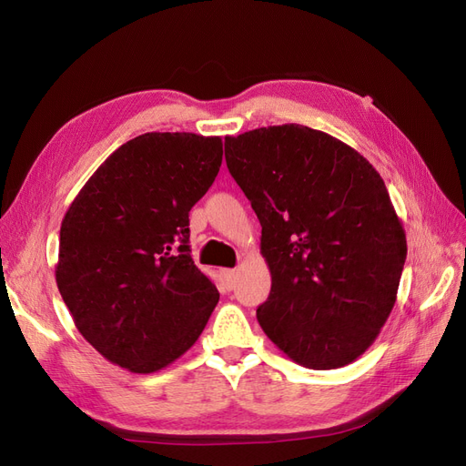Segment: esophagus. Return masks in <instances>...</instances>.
Here are the masks:
<instances>
[{
    "mask_svg": "<svg viewBox=\"0 0 466 466\" xmlns=\"http://www.w3.org/2000/svg\"><path fill=\"white\" fill-rule=\"evenodd\" d=\"M221 278H223V284L228 286V289L235 288V284H237V272L235 270H223Z\"/></svg>",
    "mask_w": 466,
    "mask_h": 466,
    "instance_id": "esophagus-1",
    "label": "esophagus"
}]
</instances>
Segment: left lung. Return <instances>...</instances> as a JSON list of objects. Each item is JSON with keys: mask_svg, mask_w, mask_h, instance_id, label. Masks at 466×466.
<instances>
[{"mask_svg": "<svg viewBox=\"0 0 466 466\" xmlns=\"http://www.w3.org/2000/svg\"><path fill=\"white\" fill-rule=\"evenodd\" d=\"M225 161L262 225L266 336L309 370L358 360L392 311L406 260L383 178L354 147L301 124L228 136Z\"/></svg>", "mask_w": 466, "mask_h": 466, "instance_id": "8db88e82", "label": "left lung"}]
</instances>
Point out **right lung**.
Listing matches in <instances>:
<instances>
[{
    "label": "right lung",
    "mask_w": 466,
    "mask_h": 466,
    "mask_svg": "<svg viewBox=\"0 0 466 466\" xmlns=\"http://www.w3.org/2000/svg\"><path fill=\"white\" fill-rule=\"evenodd\" d=\"M221 159L219 136L147 132L112 153L67 208L56 284L110 363L159 371L202 334L219 291L190 257L188 211Z\"/></svg>",
    "instance_id": "obj_1"
}]
</instances>
